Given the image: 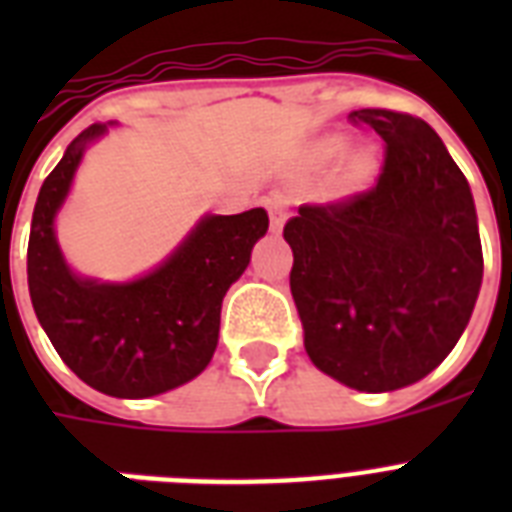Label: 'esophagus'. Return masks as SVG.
<instances>
[{
	"label": "esophagus",
	"instance_id": "34e87169",
	"mask_svg": "<svg viewBox=\"0 0 512 512\" xmlns=\"http://www.w3.org/2000/svg\"><path fill=\"white\" fill-rule=\"evenodd\" d=\"M268 212H271V231L281 233L284 223H287L289 215V199L284 193H273L271 199H268Z\"/></svg>",
	"mask_w": 512,
	"mask_h": 512
}]
</instances>
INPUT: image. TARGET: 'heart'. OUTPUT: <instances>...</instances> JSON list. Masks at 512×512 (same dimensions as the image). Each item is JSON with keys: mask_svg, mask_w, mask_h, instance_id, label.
I'll return each mask as SVG.
<instances>
[{"mask_svg": "<svg viewBox=\"0 0 512 512\" xmlns=\"http://www.w3.org/2000/svg\"><path fill=\"white\" fill-rule=\"evenodd\" d=\"M345 148V140L340 135H332V138H324L316 146V159L319 162H332L342 154ZM374 172V154L369 148H358L356 154L350 156L348 164H345V183L348 185H361L369 180V175Z\"/></svg>", "mask_w": 512, "mask_h": 512, "instance_id": "obj_1", "label": "heart"}]
</instances>
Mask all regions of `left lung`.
<instances>
[{"label":"left lung","mask_w":512,"mask_h":512,"mask_svg":"<svg viewBox=\"0 0 512 512\" xmlns=\"http://www.w3.org/2000/svg\"><path fill=\"white\" fill-rule=\"evenodd\" d=\"M348 119L385 140L382 172L369 191L303 204L284 225L289 287L313 364L348 388L385 393L452 353L484 252L468 180L428 122L388 108Z\"/></svg>","instance_id":"left-lung-1"}]
</instances>
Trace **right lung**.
<instances>
[{"mask_svg": "<svg viewBox=\"0 0 512 512\" xmlns=\"http://www.w3.org/2000/svg\"><path fill=\"white\" fill-rule=\"evenodd\" d=\"M108 124L71 140L42 183L28 236V292L52 348L90 388L116 398H148L193 380L217 348L220 308L268 231L263 207L207 215L159 268L127 284L76 276L55 239L74 172Z\"/></svg>", "mask_w": 512, "mask_h": 512, "instance_id": "add662e5", "label": "right lung"}]
</instances>
